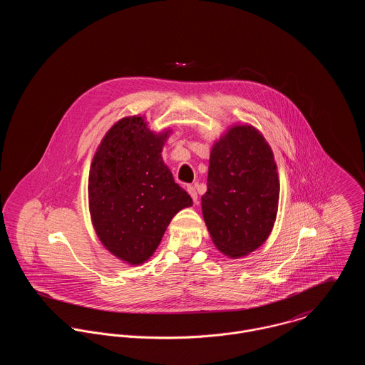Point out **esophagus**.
I'll use <instances>...</instances> for the list:
<instances>
[{"label":"esophagus","mask_w":365,"mask_h":365,"mask_svg":"<svg viewBox=\"0 0 365 365\" xmlns=\"http://www.w3.org/2000/svg\"><path fill=\"white\" fill-rule=\"evenodd\" d=\"M187 191H188V194H190V197L192 198V201H194V204H197L198 202V194H197V190H195V187H188L187 188Z\"/></svg>","instance_id":"1"}]
</instances>
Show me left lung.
I'll list each match as a JSON object with an SVG mask.
<instances>
[{
	"label": "left lung",
	"instance_id": "left-lung-1",
	"mask_svg": "<svg viewBox=\"0 0 365 365\" xmlns=\"http://www.w3.org/2000/svg\"><path fill=\"white\" fill-rule=\"evenodd\" d=\"M202 215L216 249L245 257L268 239L279 201L274 153L260 130L236 123L213 142Z\"/></svg>",
	"mask_w": 365,
	"mask_h": 365
}]
</instances>
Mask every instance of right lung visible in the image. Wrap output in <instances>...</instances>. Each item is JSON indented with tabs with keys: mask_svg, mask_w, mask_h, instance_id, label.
<instances>
[{
	"mask_svg": "<svg viewBox=\"0 0 365 365\" xmlns=\"http://www.w3.org/2000/svg\"><path fill=\"white\" fill-rule=\"evenodd\" d=\"M171 132L152 130L145 115L125 116L105 133L91 161L88 208L94 230L105 249L129 265L149 260L171 219L192 207L161 157Z\"/></svg>",
	"mask_w": 365,
	"mask_h": 365,
	"instance_id": "1",
	"label": "right lung"
}]
</instances>
